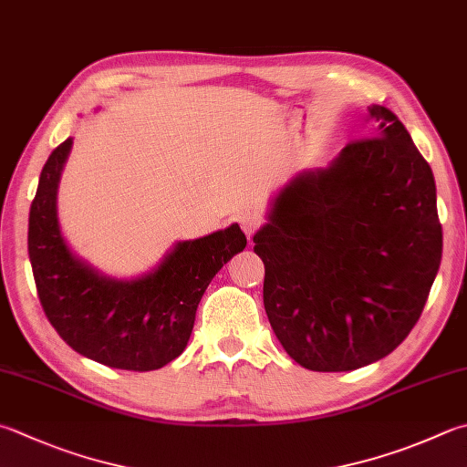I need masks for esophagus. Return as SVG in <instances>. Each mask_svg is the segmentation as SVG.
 Masks as SVG:
<instances>
[{
	"instance_id": "34e87169",
	"label": "esophagus",
	"mask_w": 467,
	"mask_h": 467,
	"mask_svg": "<svg viewBox=\"0 0 467 467\" xmlns=\"http://www.w3.org/2000/svg\"><path fill=\"white\" fill-rule=\"evenodd\" d=\"M237 223H240L245 235L252 237L254 234H256L258 227L262 225V217L256 213V211H245V213L237 217Z\"/></svg>"
}]
</instances>
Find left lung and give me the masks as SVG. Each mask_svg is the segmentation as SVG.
Listing matches in <instances>:
<instances>
[{"label": "left lung", "instance_id": "1", "mask_svg": "<svg viewBox=\"0 0 467 467\" xmlns=\"http://www.w3.org/2000/svg\"><path fill=\"white\" fill-rule=\"evenodd\" d=\"M370 118L372 136L290 181L254 235L268 321L313 372L356 370L397 349L441 264L431 166L390 109L372 105Z\"/></svg>", "mask_w": 467, "mask_h": 467}]
</instances>
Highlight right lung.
Wrapping results in <instances>:
<instances>
[{"label":"right lung","instance_id":"1","mask_svg":"<svg viewBox=\"0 0 467 467\" xmlns=\"http://www.w3.org/2000/svg\"><path fill=\"white\" fill-rule=\"evenodd\" d=\"M70 146L73 138L48 156L30 207L28 254L42 309L77 354L119 370H158L187 348L211 278L248 240L234 223L179 242L152 272L136 280L99 275L70 252L60 234L57 191Z\"/></svg>","mask_w":467,"mask_h":467}]
</instances>
